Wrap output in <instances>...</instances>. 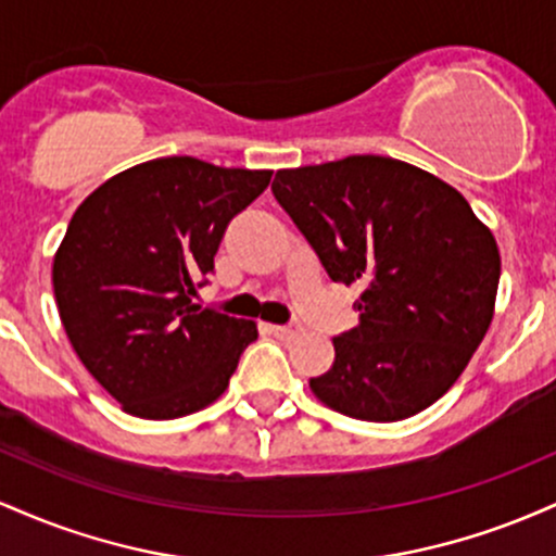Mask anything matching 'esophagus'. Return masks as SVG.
I'll list each match as a JSON object with an SVG mask.
<instances>
[{
  "mask_svg": "<svg viewBox=\"0 0 556 556\" xmlns=\"http://www.w3.org/2000/svg\"><path fill=\"white\" fill-rule=\"evenodd\" d=\"M271 329V334L277 337V340H282V342H292V340H298L300 334H303V329L300 327H269Z\"/></svg>",
  "mask_w": 556,
  "mask_h": 556,
  "instance_id": "esophagus-1",
  "label": "esophagus"
}]
</instances>
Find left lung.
<instances>
[{
  "mask_svg": "<svg viewBox=\"0 0 556 556\" xmlns=\"http://www.w3.org/2000/svg\"><path fill=\"white\" fill-rule=\"evenodd\" d=\"M271 193L331 282L363 290L361 324L311 379L316 397L374 424L433 405L494 318L502 261L489 227L452 185L389 156L279 169Z\"/></svg>",
  "mask_w": 556,
  "mask_h": 556,
  "instance_id": "8db88e82",
  "label": "left lung"
}]
</instances>
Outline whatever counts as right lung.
Listing matches in <instances>:
<instances>
[{"mask_svg": "<svg viewBox=\"0 0 556 556\" xmlns=\"http://www.w3.org/2000/svg\"><path fill=\"white\" fill-rule=\"evenodd\" d=\"M271 180L193 156L130 167L70 219L52 282L67 340L125 413L172 420L225 392L256 321L193 303L229 222Z\"/></svg>", "mask_w": 556, "mask_h": 556, "instance_id": "right-lung-1", "label": "right lung"}]
</instances>
